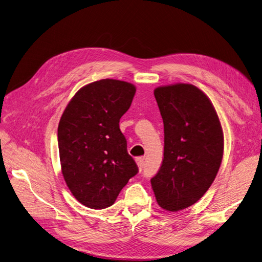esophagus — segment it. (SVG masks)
Here are the masks:
<instances>
[{"mask_svg": "<svg viewBox=\"0 0 262 262\" xmlns=\"http://www.w3.org/2000/svg\"><path fill=\"white\" fill-rule=\"evenodd\" d=\"M136 162H137V164H138V168H139V170L141 171V170L143 169L144 159H143V158H138V159H136Z\"/></svg>", "mask_w": 262, "mask_h": 262, "instance_id": "esophagus-1", "label": "esophagus"}]
</instances>
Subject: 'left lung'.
I'll use <instances>...</instances> for the list:
<instances>
[{
    "label": "left lung",
    "mask_w": 262,
    "mask_h": 262,
    "mask_svg": "<svg viewBox=\"0 0 262 262\" xmlns=\"http://www.w3.org/2000/svg\"><path fill=\"white\" fill-rule=\"evenodd\" d=\"M164 126V158L151 187L158 205L180 211L211 186L223 157V131L212 102L190 83L155 89Z\"/></svg>",
    "instance_id": "obj_1"
}]
</instances>
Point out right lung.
I'll return each mask as SVG.
<instances>
[{
    "mask_svg": "<svg viewBox=\"0 0 262 262\" xmlns=\"http://www.w3.org/2000/svg\"><path fill=\"white\" fill-rule=\"evenodd\" d=\"M137 89L132 83L103 79L82 86L70 100L57 127L63 178L83 206L111 207L138 167L120 130Z\"/></svg>",
    "mask_w": 262,
    "mask_h": 262,
    "instance_id": "obj_1",
    "label": "right lung"
}]
</instances>
